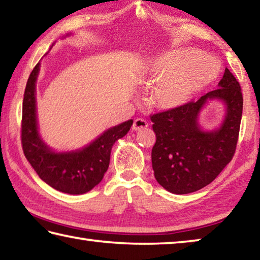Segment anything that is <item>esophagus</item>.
Instances as JSON below:
<instances>
[{"instance_id": "1", "label": "esophagus", "mask_w": 260, "mask_h": 260, "mask_svg": "<svg viewBox=\"0 0 260 260\" xmlns=\"http://www.w3.org/2000/svg\"><path fill=\"white\" fill-rule=\"evenodd\" d=\"M147 127H148V122L147 120L142 119V118H138V119L134 120V124H133L134 131H141L143 128H147Z\"/></svg>"}]
</instances>
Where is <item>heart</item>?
<instances>
[{
    "mask_svg": "<svg viewBox=\"0 0 260 260\" xmlns=\"http://www.w3.org/2000/svg\"><path fill=\"white\" fill-rule=\"evenodd\" d=\"M219 74L213 57L196 49H180L153 58L148 68L150 79H159L152 94L156 107L171 110L181 107L212 83Z\"/></svg>",
    "mask_w": 260,
    "mask_h": 260,
    "instance_id": "obj_1",
    "label": "heart"
}]
</instances>
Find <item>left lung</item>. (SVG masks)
Returning <instances> with one entry per match:
<instances>
[{
	"label": "left lung",
	"mask_w": 260,
	"mask_h": 260,
	"mask_svg": "<svg viewBox=\"0 0 260 260\" xmlns=\"http://www.w3.org/2000/svg\"><path fill=\"white\" fill-rule=\"evenodd\" d=\"M218 85V89L200 100L150 116L156 134L152 169L157 182L167 191L182 195L200 190L233 159L239 141L243 96L239 81L228 69ZM209 99L223 100L228 110L222 127L214 132L202 131L197 121Z\"/></svg>",
	"instance_id": "8db88e82"
}]
</instances>
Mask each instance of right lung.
I'll use <instances>...</instances> for the list:
<instances>
[{
  "label": "right lung",
  "instance_id": "right-lung-1",
  "mask_svg": "<svg viewBox=\"0 0 260 260\" xmlns=\"http://www.w3.org/2000/svg\"><path fill=\"white\" fill-rule=\"evenodd\" d=\"M40 63L35 65L26 83L21 118V147L26 159L41 180L56 190L80 195L102 181L108 171L113 143L125 136L133 120L122 122L104 133L81 150L54 152L41 140L38 132L35 82Z\"/></svg>",
  "mask_w": 260,
  "mask_h": 260
}]
</instances>
